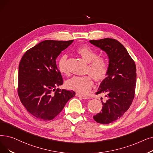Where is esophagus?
<instances>
[{
  "instance_id": "obj_1",
  "label": "esophagus",
  "mask_w": 153,
  "mask_h": 153,
  "mask_svg": "<svg viewBox=\"0 0 153 153\" xmlns=\"http://www.w3.org/2000/svg\"><path fill=\"white\" fill-rule=\"evenodd\" d=\"M76 96L77 97H81L83 99H88V97L85 96H84V95H82L81 94H79V93H77V94H76Z\"/></svg>"
}]
</instances>
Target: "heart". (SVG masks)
Instances as JSON below:
<instances>
[{"label":"heart","mask_w":153,"mask_h":153,"mask_svg":"<svg viewBox=\"0 0 153 153\" xmlns=\"http://www.w3.org/2000/svg\"><path fill=\"white\" fill-rule=\"evenodd\" d=\"M76 52L84 60L88 63V71L97 82L103 81L108 72V63L102 57H97V53L89 46L82 45L76 49ZM67 55L60 57L57 62V68L61 74H68L67 66ZM93 84L91 75L82 76H74L68 79L65 82L66 88L80 94H86L91 89Z\"/></svg>","instance_id":"heart-1"}]
</instances>
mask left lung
<instances>
[{"label":"left lung","mask_w":153,"mask_h":153,"mask_svg":"<svg viewBox=\"0 0 153 153\" xmlns=\"http://www.w3.org/2000/svg\"><path fill=\"white\" fill-rule=\"evenodd\" d=\"M89 42L104 51L109 57L107 76L97 92L104 93L107 100L101 101V112L93 117L98 123L109 124L121 117L132 104L136 84V64L117 40L105 38L91 40Z\"/></svg>","instance_id":"8db88e82"}]
</instances>
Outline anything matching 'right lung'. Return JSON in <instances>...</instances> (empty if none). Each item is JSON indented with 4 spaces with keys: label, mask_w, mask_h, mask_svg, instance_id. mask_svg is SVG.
<instances>
[{
    "label": "right lung",
    "mask_w": 153,
    "mask_h": 153,
    "mask_svg": "<svg viewBox=\"0 0 153 153\" xmlns=\"http://www.w3.org/2000/svg\"><path fill=\"white\" fill-rule=\"evenodd\" d=\"M73 41L45 40L29 49L19 63L18 95L29 113L41 120L54 119L75 96L72 90L56 89L63 79L56 60Z\"/></svg>",
    "instance_id": "1"
}]
</instances>
